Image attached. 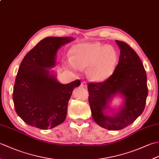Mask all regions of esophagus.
I'll list each match as a JSON object with an SVG mask.
<instances>
[{
    "label": "esophagus",
    "mask_w": 159,
    "mask_h": 159,
    "mask_svg": "<svg viewBox=\"0 0 159 159\" xmlns=\"http://www.w3.org/2000/svg\"><path fill=\"white\" fill-rule=\"evenodd\" d=\"M80 85H81L82 87H87V83L85 81H83L81 83V84H80Z\"/></svg>",
    "instance_id": "obj_1"
}]
</instances>
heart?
Here are the masks:
<instances>
[{
	"instance_id": "1",
	"label": "heart",
	"mask_w": 159,
	"mask_h": 159,
	"mask_svg": "<svg viewBox=\"0 0 159 159\" xmlns=\"http://www.w3.org/2000/svg\"><path fill=\"white\" fill-rule=\"evenodd\" d=\"M67 66L77 70L89 67V76L94 80L102 81L109 77L116 68L118 55L113 46L98 42L84 43L74 46L71 51Z\"/></svg>"
}]
</instances>
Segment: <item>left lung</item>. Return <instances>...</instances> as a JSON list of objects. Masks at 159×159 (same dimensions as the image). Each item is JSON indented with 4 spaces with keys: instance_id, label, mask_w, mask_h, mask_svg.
Here are the masks:
<instances>
[{
    "instance_id": "1",
    "label": "left lung",
    "mask_w": 159,
    "mask_h": 159,
    "mask_svg": "<svg viewBox=\"0 0 159 159\" xmlns=\"http://www.w3.org/2000/svg\"><path fill=\"white\" fill-rule=\"evenodd\" d=\"M116 42L120 55L112 75L104 81L89 83L87 86L93 119L110 130L123 129L135 121L143 113L148 93L146 72L139 56L126 42ZM117 94L124 97L125 103L117 113L108 116L104 112Z\"/></svg>"
}]
</instances>
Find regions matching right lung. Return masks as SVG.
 <instances>
[{
	"label": "right lung",
	"instance_id": "right-lung-1",
	"mask_svg": "<svg viewBox=\"0 0 159 159\" xmlns=\"http://www.w3.org/2000/svg\"><path fill=\"white\" fill-rule=\"evenodd\" d=\"M74 39L48 37L26 54L17 73L13 100L17 114L25 123L47 130L63 123L72 91L80 80L61 84L49 68L55 65L56 53Z\"/></svg>",
	"mask_w": 159,
	"mask_h": 159
}]
</instances>
